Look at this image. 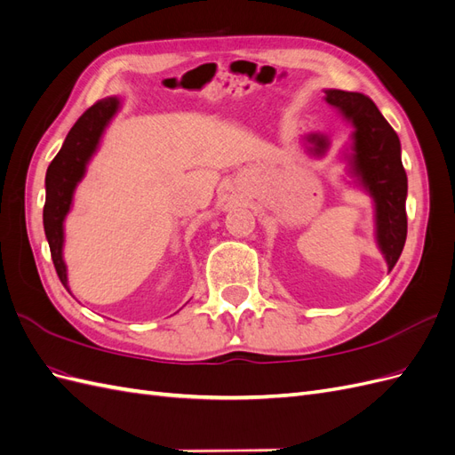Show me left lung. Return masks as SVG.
I'll return each mask as SVG.
<instances>
[{
    "label": "left lung",
    "mask_w": 455,
    "mask_h": 455,
    "mask_svg": "<svg viewBox=\"0 0 455 455\" xmlns=\"http://www.w3.org/2000/svg\"><path fill=\"white\" fill-rule=\"evenodd\" d=\"M324 100L341 109L355 127L351 171L374 199L376 239L389 271L401 258L406 243L408 178L401 159V140L376 104L363 92L324 91ZM315 154H324L328 142L321 134L307 139Z\"/></svg>",
    "instance_id": "8db88e82"
}]
</instances>
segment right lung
<instances>
[{
	"label": "right lung",
	"instance_id": "1",
	"mask_svg": "<svg viewBox=\"0 0 455 455\" xmlns=\"http://www.w3.org/2000/svg\"><path fill=\"white\" fill-rule=\"evenodd\" d=\"M119 109V99L108 96L104 100L92 104L81 116L76 125L68 132L66 140L49 164L45 176V206H44V228L49 241L51 258L54 269L59 273L60 283L68 288L66 264L62 258L64 244V218L70 212L74 189L84 178L87 163L99 148L100 136L106 125Z\"/></svg>",
	"mask_w": 455,
	"mask_h": 455
}]
</instances>
